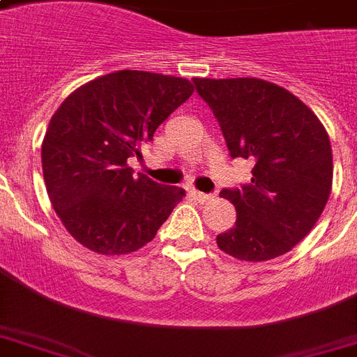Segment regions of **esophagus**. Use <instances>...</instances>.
Returning a JSON list of instances; mask_svg holds the SVG:
<instances>
[{
    "instance_id": "34e87169",
    "label": "esophagus",
    "mask_w": 357,
    "mask_h": 357,
    "mask_svg": "<svg viewBox=\"0 0 357 357\" xmlns=\"http://www.w3.org/2000/svg\"><path fill=\"white\" fill-rule=\"evenodd\" d=\"M190 195L195 196L198 202H209L213 198V195H207V192H200V190H196V189L190 190Z\"/></svg>"
}]
</instances>
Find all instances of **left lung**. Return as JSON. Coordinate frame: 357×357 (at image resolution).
Wrapping results in <instances>:
<instances>
[{"instance_id": "8db88e82", "label": "left lung", "mask_w": 357, "mask_h": 357, "mask_svg": "<svg viewBox=\"0 0 357 357\" xmlns=\"http://www.w3.org/2000/svg\"><path fill=\"white\" fill-rule=\"evenodd\" d=\"M228 144L252 159V181L222 189L235 206L234 228L218 248L241 261H266L298 244L324 211L332 190V146L315 113L282 86L255 77L192 79Z\"/></svg>"}]
</instances>
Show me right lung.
<instances>
[{"instance_id": "add662e5", "label": "right lung", "mask_w": 357, "mask_h": 357, "mask_svg": "<svg viewBox=\"0 0 357 357\" xmlns=\"http://www.w3.org/2000/svg\"><path fill=\"white\" fill-rule=\"evenodd\" d=\"M195 92L183 77L120 70L79 86L53 114L42 170L55 213L75 241L103 255L129 254L155 237L185 196L129 157Z\"/></svg>"}]
</instances>
